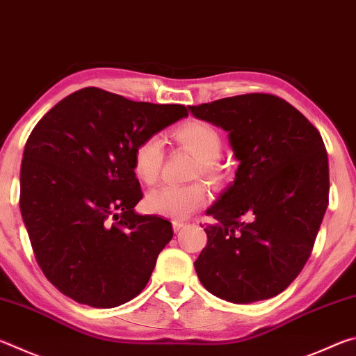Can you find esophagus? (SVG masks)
I'll list each match as a JSON object with an SVG mask.
<instances>
[{"label":"esophagus","mask_w":356,"mask_h":356,"mask_svg":"<svg viewBox=\"0 0 356 356\" xmlns=\"http://www.w3.org/2000/svg\"><path fill=\"white\" fill-rule=\"evenodd\" d=\"M185 226H186V222L180 221V220H174V221H172V229H174V232H179L180 229H184Z\"/></svg>","instance_id":"34e87169"}]
</instances>
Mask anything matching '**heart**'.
Returning <instances> with one entry per match:
<instances>
[{
  "label": "heart",
  "instance_id": "b5f03b06",
  "mask_svg": "<svg viewBox=\"0 0 356 356\" xmlns=\"http://www.w3.org/2000/svg\"><path fill=\"white\" fill-rule=\"evenodd\" d=\"M176 141L188 149L200 160L197 172L209 179H220L221 170L216 165L222 152V136L212 124L204 120H190L174 131ZM165 149L160 136L149 135L136 143L131 154V165L136 177L146 185H154L163 166ZM207 190L202 184L165 185L150 191L144 200L147 212L172 220H185L207 202Z\"/></svg>",
  "mask_w": 356,
  "mask_h": 356
}]
</instances>
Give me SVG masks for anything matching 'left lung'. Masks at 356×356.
<instances>
[{"label": "left lung", "instance_id": "left-lung-1", "mask_svg": "<svg viewBox=\"0 0 356 356\" xmlns=\"http://www.w3.org/2000/svg\"><path fill=\"white\" fill-rule=\"evenodd\" d=\"M229 134L238 160L234 182L207 215V246L196 259L210 293L252 303L297 278L328 207V155L318 130L272 94H245L188 106Z\"/></svg>", "mask_w": 356, "mask_h": 356}]
</instances>
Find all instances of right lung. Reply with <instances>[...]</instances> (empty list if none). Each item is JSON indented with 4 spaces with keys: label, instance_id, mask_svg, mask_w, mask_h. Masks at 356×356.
<instances>
[{
    "label": "right lung",
    "instance_id": "1",
    "mask_svg": "<svg viewBox=\"0 0 356 356\" xmlns=\"http://www.w3.org/2000/svg\"><path fill=\"white\" fill-rule=\"evenodd\" d=\"M188 116L184 105L134 102L99 88L67 95L29 135L20 210L42 272L59 292L114 308L146 287L171 222L140 215L136 143Z\"/></svg>",
    "mask_w": 356,
    "mask_h": 356
}]
</instances>
